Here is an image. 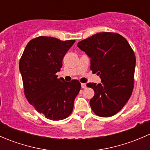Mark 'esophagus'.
Wrapping results in <instances>:
<instances>
[{
  "label": "esophagus",
  "instance_id": "esophagus-1",
  "mask_svg": "<svg viewBox=\"0 0 150 150\" xmlns=\"http://www.w3.org/2000/svg\"><path fill=\"white\" fill-rule=\"evenodd\" d=\"M81 87H82V88H86V83H81Z\"/></svg>",
  "mask_w": 150,
  "mask_h": 150
}]
</instances>
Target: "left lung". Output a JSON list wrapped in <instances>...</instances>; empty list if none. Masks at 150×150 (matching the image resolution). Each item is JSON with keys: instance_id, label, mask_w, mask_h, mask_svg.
I'll return each instance as SVG.
<instances>
[{"instance_id": "left-lung-1", "label": "left lung", "mask_w": 150, "mask_h": 150, "mask_svg": "<svg viewBox=\"0 0 150 150\" xmlns=\"http://www.w3.org/2000/svg\"><path fill=\"white\" fill-rule=\"evenodd\" d=\"M78 47L91 58V69L102 83H87L95 94L90 100L93 112L103 117L118 112L134 88L136 57L125 38L114 33H99L78 42Z\"/></svg>"}]
</instances>
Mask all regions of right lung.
Returning <instances> with one entry per match:
<instances>
[{
    "label": "right lung",
    "mask_w": 150,
    "mask_h": 150,
    "mask_svg": "<svg viewBox=\"0 0 150 150\" xmlns=\"http://www.w3.org/2000/svg\"><path fill=\"white\" fill-rule=\"evenodd\" d=\"M75 41L40 36L29 42L19 61L27 99L49 120L67 117L81 90V85L77 80L67 82L56 75L62 67L64 55Z\"/></svg>",
    "instance_id": "add662e5"
}]
</instances>
